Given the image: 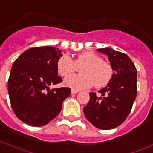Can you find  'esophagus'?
Returning a JSON list of instances; mask_svg holds the SVG:
<instances>
[{
  "label": "esophagus",
  "mask_w": 153,
  "mask_h": 153,
  "mask_svg": "<svg viewBox=\"0 0 153 153\" xmlns=\"http://www.w3.org/2000/svg\"><path fill=\"white\" fill-rule=\"evenodd\" d=\"M78 92H79V90L72 89V91H71V93H72V94H75V93H77Z\"/></svg>",
  "instance_id": "obj_1"
}]
</instances>
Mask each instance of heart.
<instances>
[{
    "mask_svg": "<svg viewBox=\"0 0 153 153\" xmlns=\"http://www.w3.org/2000/svg\"><path fill=\"white\" fill-rule=\"evenodd\" d=\"M82 75H72L65 78V85L75 90L85 89L94 85L96 88H103L111 82L114 70L108 62L93 52H85L79 54L75 60L67 54H63L56 61V69L62 76L74 73L77 67Z\"/></svg>",
    "mask_w": 153,
    "mask_h": 153,
    "instance_id": "obj_1",
    "label": "heart"
}]
</instances>
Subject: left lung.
<instances>
[{
    "label": "left lung",
    "instance_id": "8db88e82",
    "mask_svg": "<svg viewBox=\"0 0 153 153\" xmlns=\"http://www.w3.org/2000/svg\"><path fill=\"white\" fill-rule=\"evenodd\" d=\"M108 56L114 70L111 82L98 93H90V99L84 108L88 121L96 128L112 129L125 121L132 110L137 97V72L131 59L125 53L112 48H99Z\"/></svg>",
    "mask_w": 153,
    "mask_h": 153
}]
</instances>
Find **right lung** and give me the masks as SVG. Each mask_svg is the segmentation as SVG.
<instances>
[{
  "instance_id": "add662e5",
  "label": "right lung",
  "mask_w": 153,
  "mask_h": 153,
  "mask_svg": "<svg viewBox=\"0 0 153 153\" xmlns=\"http://www.w3.org/2000/svg\"><path fill=\"white\" fill-rule=\"evenodd\" d=\"M61 51L52 46L33 47L14 61L8 80L12 108L18 119L33 126H43L61 111L62 103L71 93L69 88L49 89L62 82L56 61Z\"/></svg>"
}]
</instances>
